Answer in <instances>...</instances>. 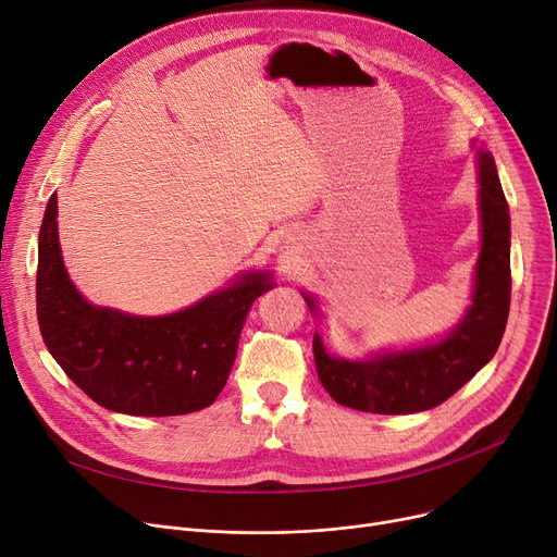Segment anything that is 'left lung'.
I'll use <instances>...</instances> for the list:
<instances>
[{
    "label": "left lung",
    "mask_w": 557,
    "mask_h": 557,
    "mask_svg": "<svg viewBox=\"0 0 557 557\" xmlns=\"http://www.w3.org/2000/svg\"><path fill=\"white\" fill-rule=\"evenodd\" d=\"M479 181L483 246L470 311L445 341L370 361L330 357L315 334L318 379L341 406L384 416L429 411L470 382L499 349L510 311V216L487 151L479 153ZM305 300L313 309V300Z\"/></svg>",
    "instance_id": "left-lung-1"
}]
</instances>
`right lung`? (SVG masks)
<instances>
[{"label": "right lung", "mask_w": 557, "mask_h": 557, "mask_svg": "<svg viewBox=\"0 0 557 557\" xmlns=\"http://www.w3.org/2000/svg\"><path fill=\"white\" fill-rule=\"evenodd\" d=\"M58 200L49 198L38 237L36 309L42 341L72 382L108 411L166 418L210 406L237 359L252 302L273 286L248 273L198 305L137 318L92 307L58 248Z\"/></svg>", "instance_id": "add662e5"}]
</instances>
